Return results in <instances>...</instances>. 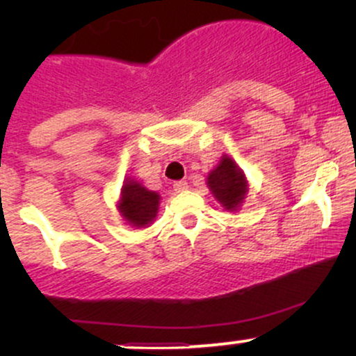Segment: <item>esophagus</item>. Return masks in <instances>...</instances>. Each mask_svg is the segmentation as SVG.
Instances as JSON below:
<instances>
[{"mask_svg":"<svg viewBox=\"0 0 356 356\" xmlns=\"http://www.w3.org/2000/svg\"><path fill=\"white\" fill-rule=\"evenodd\" d=\"M187 182L186 181H177V182H174V191L175 192H184L187 189Z\"/></svg>","mask_w":356,"mask_h":356,"instance_id":"esophagus-1","label":"esophagus"}]
</instances>
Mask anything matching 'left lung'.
Segmentation results:
<instances>
[{"instance_id": "1", "label": "left lung", "mask_w": 356, "mask_h": 356, "mask_svg": "<svg viewBox=\"0 0 356 356\" xmlns=\"http://www.w3.org/2000/svg\"><path fill=\"white\" fill-rule=\"evenodd\" d=\"M207 186L214 194L216 201L226 211H238L249 191L243 169L226 154L207 175Z\"/></svg>"}]
</instances>
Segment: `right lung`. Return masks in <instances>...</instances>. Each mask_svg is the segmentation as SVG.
Instances as JSON below:
<instances>
[{
	"mask_svg": "<svg viewBox=\"0 0 356 356\" xmlns=\"http://www.w3.org/2000/svg\"><path fill=\"white\" fill-rule=\"evenodd\" d=\"M159 204L161 195L157 192L149 191L136 179L127 177L122 186L117 209L127 224L134 227H147L157 218Z\"/></svg>",
	"mask_w": 356,
	"mask_h": 356,
	"instance_id": "obj_1",
	"label": "right lung"
}]
</instances>
